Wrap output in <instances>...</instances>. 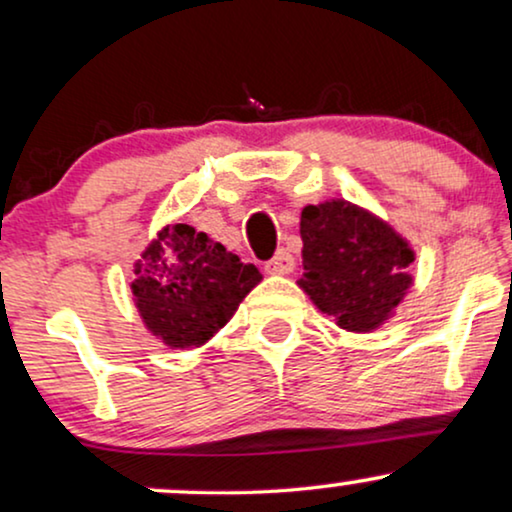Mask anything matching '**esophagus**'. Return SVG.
<instances>
[{"label": "esophagus", "mask_w": 512, "mask_h": 512, "mask_svg": "<svg viewBox=\"0 0 512 512\" xmlns=\"http://www.w3.org/2000/svg\"><path fill=\"white\" fill-rule=\"evenodd\" d=\"M266 270H268V273H277V275L292 273V270H294V256L289 254L287 249H277L275 256L266 263Z\"/></svg>", "instance_id": "34e87169"}]
</instances>
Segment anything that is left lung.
Segmentation results:
<instances>
[{
	"mask_svg": "<svg viewBox=\"0 0 512 512\" xmlns=\"http://www.w3.org/2000/svg\"><path fill=\"white\" fill-rule=\"evenodd\" d=\"M301 239L299 287L344 330L380 327L413 285L410 246L387 223L349 201L306 206Z\"/></svg>",
	"mask_w": 512,
	"mask_h": 512,
	"instance_id": "obj_1",
	"label": "left lung"
}]
</instances>
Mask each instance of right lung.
I'll return each instance as SVG.
<instances>
[{
  "label": "right lung",
  "mask_w": 512,
  "mask_h": 512,
  "mask_svg": "<svg viewBox=\"0 0 512 512\" xmlns=\"http://www.w3.org/2000/svg\"><path fill=\"white\" fill-rule=\"evenodd\" d=\"M135 275L132 294L144 325L173 349L206 344L261 282L254 263L182 223L159 232Z\"/></svg>",
  "instance_id": "obj_1"
}]
</instances>
